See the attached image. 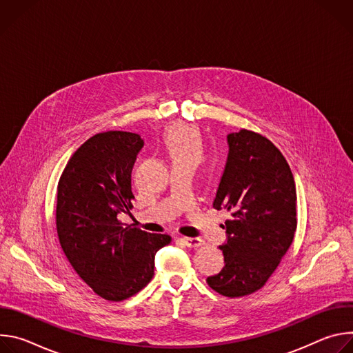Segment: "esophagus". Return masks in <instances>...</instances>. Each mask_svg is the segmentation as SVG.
Here are the masks:
<instances>
[{"mask_svg": "<svg viewBox=\"0 0 353 353\" xmlns=\"http://www.w3.org/2000/svg\"><path fill=\"white\" fill-rule=\"evenodd\" d=\"M180 240L184 243V245H187L190 248H198L204 244V241L198 237H183Z\"/></svg>", "mask_w": 353, "mask_h": 353, "instance_id": "esophagus-1", "label": "esophagus"}]
</instances>
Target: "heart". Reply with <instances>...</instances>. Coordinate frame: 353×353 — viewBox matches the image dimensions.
I'll return each mask as SVG.
<instances>
[{
    "label": "heart",
    "mask_w": 353,
    "mask_h": 353,
    "mask_svg": "<svg viewBox=\"0 0 353 353\" xmlns=\"http://www.w3.org/2000/svg\"><path fill=\"white\" fill-rule=\"evenodd\" d=\"M163 142L172 162H188L194 166L199 163L204 155L203 139L196 128L177 123L165 131Z\"/></svg>",
    "instance_id": "b5f03b06"
}]
</instances>
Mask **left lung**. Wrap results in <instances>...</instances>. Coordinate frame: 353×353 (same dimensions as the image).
<instances>
[{
  "mask_svg": "<svg viewBox=\"0 0 353 353\" xmlns=\"http://www.w3.org/2000/svg\"><path fill=\"white\" fill-rule=\"evenodd\" d=\"M229 154L214 199L230 211L225 267L208 285L222 296L240 297L261 289L279 265L296 232V185L281 150L248 130L228 135Z\"/></svg>",
  "mask_w": 353,
  "mask_h": 353,
  "instance_id": "obj_1",
  "label": "left lung"
}]
</instances>
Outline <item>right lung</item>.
I'll list each match as a JSON object with an SVG mask.
<instances>
[{
  "mask_svg": "<svg viewBox=\"0 0 353 353\" xmlns=\"http://www.w3.org/2000/svg\"><path fill=\"white\" fill-rule=\"evenodd\" d=\"M143 139L134 132L108 131L90 137L68 161L57 187L56 225L61 248L75 272L100 297L125 300L154 276L155 254L169 234L127 226L131 172Z\"/></svg>",
  "mask_w": 353,
  "mask_h": 353,
  "instance_id": "add662e5",
  "label": "right lung"
}]
</instances>
